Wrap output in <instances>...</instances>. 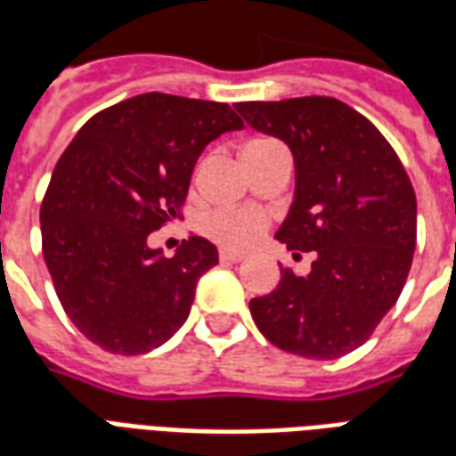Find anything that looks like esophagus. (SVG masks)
I'll return each instance as SVG.
<instances>
[{"label":"esophagus","instance_id":"obj_1","mask_svg":"<svg viewBox=\"0 0 456 456\" xmlns=\"http://www.w3.org/2000/svg\"><path fill=\"white\" fill-rule=\"evenodd\" d=\"M241 258H244V254L229 251V248H219V261H222V264H239Z\"/></svg>","mask_w":456,"mask_h":456}]
</instances>
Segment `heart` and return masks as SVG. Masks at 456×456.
Instances as JSON below:
<instances>
[{"mask_svg":"<svg viewBox=\"0 0 456 456\" xmlns=\"http://www.w3.org/2000/svg\"><path fill=\"white\" fill-rule=\"evenodd\" d=\"M261 136H254L244 143V149H251L256 143H264ZM268 227V219L261 215V212H254V209L244 208H219L208 212L202 217V232L205 237H209L215 244L224 248H234V251H244V248L254 247L258 239L264 237V232Z\"/></svg>","mask_w":456,"mask_h":456,"instance_id":"heart-1","label":"heart"}]
</instances>
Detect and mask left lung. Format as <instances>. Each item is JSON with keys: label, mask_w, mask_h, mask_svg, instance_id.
<instances>
[{"label": "left lung", "mask_w": 456, "mask_h": 456, "mask_svg": "<svg viewBox=\"0 0 456 456\" xmlns=\"http://www.w3.org/2000/svg\"><path fill=\"white\" fill-rule=\"evenodd\" d=\"M237 110L293 151L296 200L276 239L317 254L307 276L281 268L278 286L248 303L251 317L288 354L354 352L395 305L411 271L418 239L411 178L381 131L335 97L239 102Z\"/></svg>", "instance_id": "8db88e82"}]
</instances>
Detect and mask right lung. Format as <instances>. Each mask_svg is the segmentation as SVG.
<instances>
[{
    "label": "right lung",
    "mask_w": 456,
    "mask_h": 456,
    "mask_svg": "<svg viewBox=\"0 0 456 456\" xmlns=\"http://www.w3.org/2000/svg\"><path fill=\"white\" fill-rule=\"evenodd\" d=\"M244 121L224 102L146 93L83 124L41 202V247L65 315L104 352L156 349L188 320L200 276L217 264L202 237L175 256L151 232L180 217L200 153Z\"/></svg>",
    "instance_id": "add662e5"
}]
</instances>
